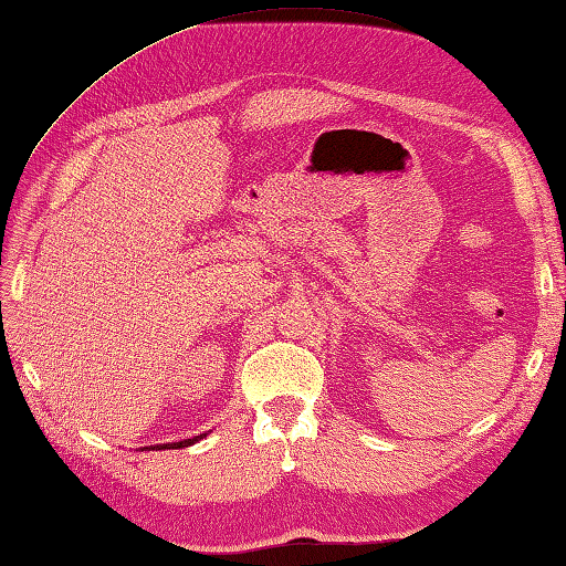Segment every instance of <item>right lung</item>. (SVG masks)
<instances>
[{
    "instance_id": "obj_1",
    "label": "right lung",
    "mask_w": 566,
    "mask_h": 566,
    "mask_svg": "<svg viewBox=\"0 0 566 566\" xmlns=\"http://www.w3.org/2000/svg\"><path fill=\"white\" fill-rule=\"evenodd\" d=\"M208 433H200V436H193V438H186V441H179V443H165V446H155L157 450H174V448H188V446H193L196 441H200V438H206Z\"/></svg>"
}]
</instances>
